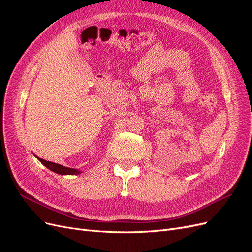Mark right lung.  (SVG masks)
<instances>
[{"label": "right lung", "instance_id": "1", "mask_svg": "<svg viewBox=\"0 0 252 252\" xmlns=\"http://www.w3.org/2000/svg\"><path fill=\"white\" fill-rule=\"evenodd\" d=\"M35 156V155H34ZM35 158L39 159V161L46 167V168H48L49 170L53 171L55 173H58V174H62V175H78L80 173H82L81 170L79 169H74V168H68V167H65L63 165H60V164H56V163H52V162H48V161H45V159L36 157Z\"/></svg>", "mask_w": 252, "mask_h": 252}]
</instances>
